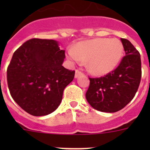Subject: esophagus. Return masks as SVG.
Listing matches in <instances>:
<instances>
[{"instance_id": "1", "label": "esophagus", "mask_w": 150, "mask_h": 150, "mask_svg": "<svg viewBox=\"0 0 150 150\" xmlns=\"http://www.w3.org/2000/svg\"><path fill=\"white\" fill-rule=\"evenodd\" d=\"M81 75H83V73L80 71H79V70H76V71H75V78L79 77V76H80Z\"/></svg>"}]
</instances>
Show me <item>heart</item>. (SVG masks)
Segmentation results:
<instances>
[{
  "label": "heart",
  "mask_w": 150,
  "mask_h": 150,
  "mask_svg": "<svg viewBox=\"0 0 150 150\" xmlns=\"http://www.w3.org/2000/svg\"><path fill=\"white\" fill-rule=\"evenodd\" d=\"M124 48L120 40L95 38L79 42L67 57L74 62H86L88 72L95 76H104L113 71L122 58Z\"/></svg>",
  "instance_id": "b5f03b06"
}]
</instances>
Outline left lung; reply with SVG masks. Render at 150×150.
I'll return each instance as SVG.
<instances>
[{"instance_id": "1", "label": "left lung", "mask_w": 150, "mask_h": 150, "mask_svg": "<svg viewBox=\"0 0 150 150\" xmlns=\"http://www.w3.org/2000/svg\"><path fill=\"white\" fill-rule=\"evenodd\" d=\"M125 55L112 72L99 78H89L86 98L97 110L115 112L134 98L141 79L139 52L127 39L121 38Z\"/></svg>"}]
</instances>
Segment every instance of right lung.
I'll return each instance as SVG.
<instances>
[{
    "label": "right lung",
    "mask_w": 150,
    "mask_h": 150,
    "mask_svg": "<svg viewBox=\"0 0 150 150\" xmlns=\"http://www.w3.org/2000/svg\"><path fill=\"white\" fill-rule=\"evenodd\" d=\"M64 58L56 40L38 38L27 40L13 53L6 71L8 88L28 113L46 116L60 105L75 74L62 66Z\"/></svg>",
    "instance_id": "obj_1"
}]
</instances>
